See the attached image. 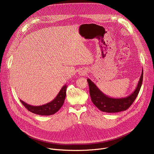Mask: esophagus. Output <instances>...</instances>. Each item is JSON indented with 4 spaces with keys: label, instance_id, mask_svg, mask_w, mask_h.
Returning a JSON list of instances; mask_svg holds the SVG:
<instances>
[{
    "label": "esophagus",
    "instance_id": "1",
    "mask_svg": "<svg viewBox=\"0 0 154 154\" xmlns=\"http://www.w3.org/2000/svg\"><path fill=\"white\" fill-rule=\"evenodd\" d=\"M86 74V71L82 70V69H81L80 71H79V74L80 76H83V75H85Z\"/></svg>",
    "mask_w": 154,
    "mask_h": 154
}]
</instances>
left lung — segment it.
Here are the masks:
<instances>
[{"label": "left lung", "mask_w": 154, "mask_h": 154, "mask_svg": "<svg viewBox=\"0 0 154 154\" xmlns=\"http://www.w3.org/2000/svg\"><path fill=\"white\" fill-rule=\"evenodd\" d=\"M143 77V70L135 91L130 95L122 98H112L103 93L98 87L90 79H88L90 94L93 103L100 111L106 113H117L125 111L133 103L137 98L141 86Z\"/></svg>", "instance_id": "1"}]
</instances>
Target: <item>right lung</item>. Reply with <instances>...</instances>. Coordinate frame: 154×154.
Returning a JSON list of instances; mask_svg holds the SVG:
<instances>
[{"label":"right lung","mask_w":154,"mask_h":154,"mask_svg":"<svg viewBox=\"0 0 154 154\" xmlns=\"http://www.w3.org/2000/svg\"><path fill=\"white\" fill-rule=\"evenodd\" d=\"M66 89L67 85H65L62 87L58 95L53 100L42 105L33 106L26 103L22 100H20V101L29 111L33 113L45 116L52 115L57 113L63 105L66 95Z\"/></svg>","instance_id":"1"}]
</instances>
